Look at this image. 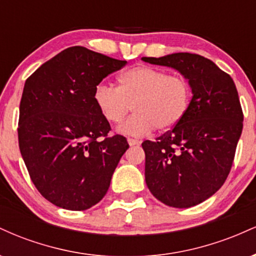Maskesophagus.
<instances>
[{"label": "esophagus", "instance_id": "34e87169", "mask_svg": "<svg viewBox=\"0 0 256 256\" xmlns=\"http://www.w3.org/2000/svg\"><path fill=\"white\" fill-rule=\"evenodd\" d=\"M128 144H130L131 146H138L140 144V140H134V138H128Z\"/></svg>", "mask_w": 256, "mask_h": 256}]
</instances>
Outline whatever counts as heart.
<instances>
[{
	"instance_id": "obj_1",
	"label": "heart",
	"mask_w": 256,
	"mask_h": 256,
	"mask_svg": "<svg viewBox=\"0 0 256 256\" xmlns=\"http://www.w3.org/2000/svg\"><path fill=\"white\" fill-rule=\"evenodd\" d=\"M118 84V88L98 85L94 101L112 124L122 122L134 106L136 113L119 128L126 136H146L155 128L170 130L184 119L190 108L192 86L182 76L140 64L122 72Z\"/></svg>"
}]
</instances>
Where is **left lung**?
I'll use <instances>...</instances> for the list:
<instances>
[{
    "label": "left lung",
    "instance_id": "1",
    "mask_svg": "<svg viewBox=\"0 0 256 256\" xmlns=\"http://www.w3.org/2000/svg\"><path fill=\"white\" fill-rule=\"evenodd\" d=\"M142 60L177 70L192 86L184 119L142 146L146 183L152 195L170 207H192L218 192L230 173L243 128L236 85L213 61L198 54Z\"/></svg>",
    "mask_w": 256,
    "mask_h": 256
}]
</instances>
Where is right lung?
<instances>
[{
  "instance_id": "1",
  "label": "right lung",
  "mask_w": 256,
  "mask_h": 256,
  "mask_svg": "<svg viewBox=\"0 0 256 256\" xmlns=\"http://www.w3.org/2000/svg\"><path fill=\"white\" fill-rule=\"evenodd\" d=\"M126 61L84 46H71L26 79L18 138L32 183L44 198L70 210H85L107 194L125 137L108 136L110 122L94 92Z\"/></svg>"
}]
</instances>
